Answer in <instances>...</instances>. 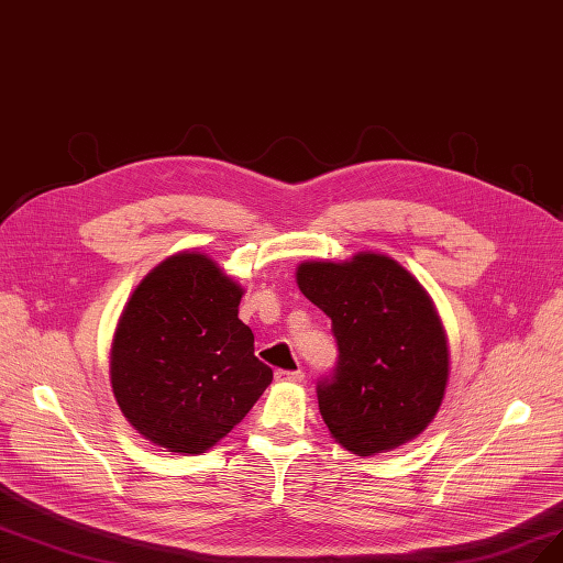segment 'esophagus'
<instances>
[{
    "mask_svg": "<svg viewBox=\"0 0 563 563\" xmlns=\"http://www.w3.org/2000/svg\"><path fill=\"white\" fill-rule=\"evenodd\" d=\"M275 378L277 380H290V384H300V380L305 378V372L302 369H277Z\"/></svg>",
    "mask_w": 563,
    "mask_h": 563,
    "instance_id": "34e87169",
    "label": "esophagus"
}]
</instances>
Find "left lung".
<instances>
[{"instance_id": "obj_1", "label": "left lung", "mask_w": 563, "mask_h": 563, "mask_svg": "<svg viewBox=\"0 0 563 563\" xmlns=\"http://www.w3.org/2000/svg\"><path fill=\"white\" fill-rule=\"evenodd\" d=\"M298 286L330 317L340 351L317 384L334 441L367 457L418 437L448 380L445 332L424 288L384 254L302 263Z\"/></svg>"}]
</instances>
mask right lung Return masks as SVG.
<instances>
[{
    "instance_id": "right-lung-1",
    "label": "right lung",
    "mask_w": 563,
    "mask_h": 563,
    "mask_svg": "<svg viewBox=\"0 0 563 563\" xmlns=\"http://www.w3.org/2000/svg\"><path fill=\"white\" fill-rule=\"evenodd\" d=\"M242 288L203 254L156 265L133 290L110 353L124 418L170 453L198 455L250 413L273 380L238 319Z\"/></svg>"
}]
</instances>
